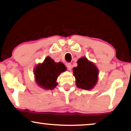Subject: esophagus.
<instances>
[{
  "label": "esophagus",
  "mask_w": 131,
  "mask_h": 131,
  "mask_svg": "<svg viewBox=\"0 0 131 131\" xmlns=\"http://www.w3.org/2000/svg\"><path fill=\"white\" fill-rule=\"evenodd\" d=\"M66 67H67V69H68L69 71H71V69H72V65H71V63H68L66 64Z\"/></svg>",
  "instance_id": "esophagus-1"
}]
</instances>
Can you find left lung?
<instances>
[{
	"label": "left lung",
	"instance_id": "left-lung-1",
	"mask_svg": "<svg viewBox=\"0 0 131 131\" xmlns=\"http://www.w3.org/2000/svg\"><path fill=\"white\" fill-rule=\"evenodd\" d=\"M77 67L73 68L75 84L79 88L90 90L98 81L99 70L93 63L83 57L77 61Z\"/></svg>",
	"mask_w": 131,
	"mask_h": 131
}]
</instances>
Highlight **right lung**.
<instances>
[{
	"label": "right lung",
	"instance_id": "obj_1",
	"mask_svg": "<svg viewBox=\"0 0 131 131\" xmlns=\"http://www.w3.org/2000/svg\"><path fill=\"white\" fill-rule=\"evenodd\" d=\"M66 70L67 68L63 63H56L50 57H47L34 69L36 83L43 89L52 90L58 85L56 82L58 76Z\"/></svg>",
	"mask_w": 131,
	"mask_h": 131
}]
</instances>
